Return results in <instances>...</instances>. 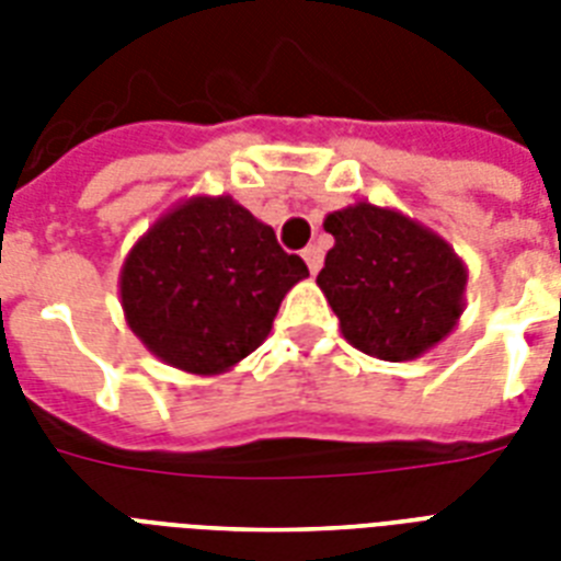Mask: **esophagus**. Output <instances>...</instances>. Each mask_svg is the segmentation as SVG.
<instances>
[{
  "mask_svg": "<svg viewBox=\"0 0 561 561\" xmlns=\"http://www.w3.org/2000/svg\"><path fill=\"white\" fill-rule=\"evenodd\" d=\"M302 259H306L311 276H317L320 267H323V250H320V247H306V250H302Z\"/></svg>",
  "mask_w": 561,
  "mask_h": 561,
  "instance_id": "obj_1",
  "label": "esophagus"
}]
</instances>
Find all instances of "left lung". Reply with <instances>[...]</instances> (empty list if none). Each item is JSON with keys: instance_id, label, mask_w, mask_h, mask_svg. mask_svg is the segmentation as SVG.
<instances>
[{"instance_id": "1", "label": "left lung", "mask_w": 561, "mask_h": 561, "mask_svg": "<svg viewBox=\"0 0 561 561\" xmlns=\"http://www.w3.org/2000/svg\"><path fill=\"white\" fill-rule=\"evenodd\" d=\"M323 227L334 247L317 285L355 350L399 364L454 332L469 271L443 236L367 201L325 215Z\"/></svg>"}]
</instances>
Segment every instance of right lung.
Instances as JSON below:
<instances>
[{
    "mask_svg": "<svg viewBox=\"0 0 561 561\" xmlns=\"http://www.w3.org/2000/svg\"><path fill=\"white\" fill-rule=\"evenodd\" d=\"M306 276V262L241 203L194 194L130 247L118 297L130 332L162 364L220 375L262 346L285 294Z\"/></svg>",
    "mask_w": 561,
    "mask_h": 561,
    "instance_id": "1",
    "label": "right lung"
}]
</instances>
